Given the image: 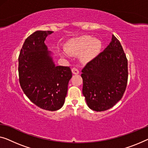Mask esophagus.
I'll return each instance as SVG.
<instances>
[{
  "instance_id": "obj_1",
  "label": "esophagus",
  "mask_w": 148,
  "mask_h": 148,
  "mask_svg": "<svg viewBox=\"0 0 148 148\" xmlns=\"http://www.w3.org/2000/svg\"><path fill=\"white\" fill-rule=\"evenodd\" d=\"M72 72L74 74H79V70L77 69L76 68H72Z\"/></svg>"
}]
</instances>
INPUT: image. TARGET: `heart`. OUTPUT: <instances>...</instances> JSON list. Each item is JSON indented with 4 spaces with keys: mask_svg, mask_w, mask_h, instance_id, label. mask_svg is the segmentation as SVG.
<instances>
[{
    "mask_svg": "<svg viewBox=\"0 0 148 148\" xmlns=\"http://www.w3.org/2000/svg\"><path fill=\"white\" fill-rule=\"evenodd\" d=\"M102 47V45L100 40L88 35L70 40L66 45L68 54H82V60L84 62H88L95 59L100 53Z\"/></svg>",
    "mask_w": 148,
    "mask_h": 148,
    "instance_id": "b5f03b06",
    "label": "heart"
}]
</instances>
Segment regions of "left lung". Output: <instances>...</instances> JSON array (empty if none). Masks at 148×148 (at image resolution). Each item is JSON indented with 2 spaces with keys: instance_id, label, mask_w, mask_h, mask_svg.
Segmentation results:
<instances>
[{
  "instance_id": "obj_1",
  "label": "left lung",
  "mask_w": 148,
  "mask_h": 148,
  "mask_svg": "<svg viewBox=\"0 0 148 148\" xmlns=\"http://www.w3.org/2000/svg\"><path fill=\"white\" fill-rule=\"evenodd\" d=\"M82 93L87 105L105 111L121 100L127 82V60L120 41L114 35L110 45L82 70Z\"/></svg>"
}]
</instances>
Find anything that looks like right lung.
Segmentation results:
<instances>
[{
    "mask_svg": "<svg viewBox=\"0 0 148 148\" xmlns=\"http://www.w3.org/2000/svg\"><path fill=\"white\" fill-rule=\"evenodd\" d=\"M52 31L37 30L25 40L18 57L19 82L25 95L42 109L56 111L64 103L72 74L56 66L45 41Z\"/></svg>",
    "mask_w": 148,
    "mask_h": 148,
    "instance_id": "add662e5",
    "label": "right lung"
}]
</instances>
